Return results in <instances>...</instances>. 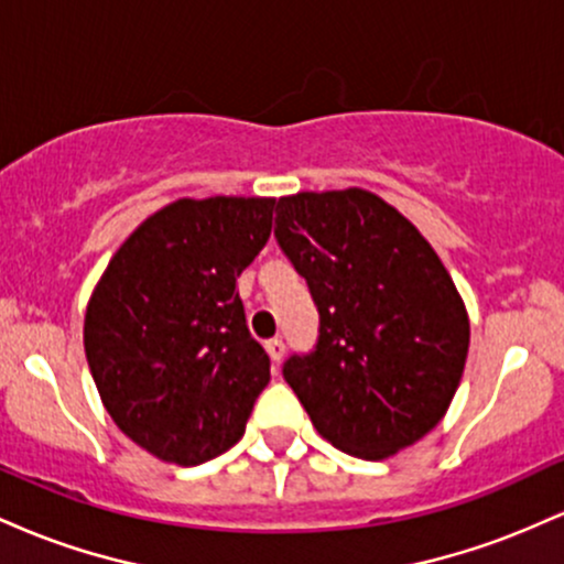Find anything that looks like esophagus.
I'll use <instances>...</instances> for the list:
<instances>
[{
	"instance_id": "1",
	"label": "esophagus",
	"mask_w": 564,
	"mask_h": 564,
	"mask_svg": "<svg viewBox=\"0 0 564 564\" xmlns=\"http://www.w3.org/2000/svg\"><path fill=\"white\" fill-rule=\"evenodd\" d=\"M264 349H268V355H270V360H273V364H281L283 352H286V347H283L281 339H270L268 345H264Z\"/></svg>"
}]
</instances>
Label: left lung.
I'll list each match as a JSON object with an SVG mask.
<instances>
[{
	"mask_svg": "<svg viewBox=\"0 0 564 564\" xmlns=\"http://www.w3.org/2000/svg\"><path fill=\"white\" fill-rule=\"evenodd\" d=\"M275 238L321 313L283 379L334 448L381 462L440 424L462 381L469 315L411 219L364 187L278 198Z\"/></svg>",
	"mask_w": 564,
	"mask_h": 564,
	"instance_id": "8db88e82",
	"label": "left lung"
}]
</instances>
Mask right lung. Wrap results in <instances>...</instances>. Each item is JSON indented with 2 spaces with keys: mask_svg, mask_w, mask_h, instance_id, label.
Here are the masks:
<instances>
[{
  "mask_svg": "<svg viewBox=\"0 0 564 564\" xmlns=\"http://www.w3.org/2000/svg\"><path fill=\"white\" fill-rule=\"evenodd\" d=\"M275 198H177L116 249L84 313L102 405L142 451L196 467L243 437L270 360L238 275L273 230Z\"/></svg>",
  "mask_w": 564,
  "mask_h": 564,
  "instance_id": "1",
  "label": "right lung"
}]
</instances>
